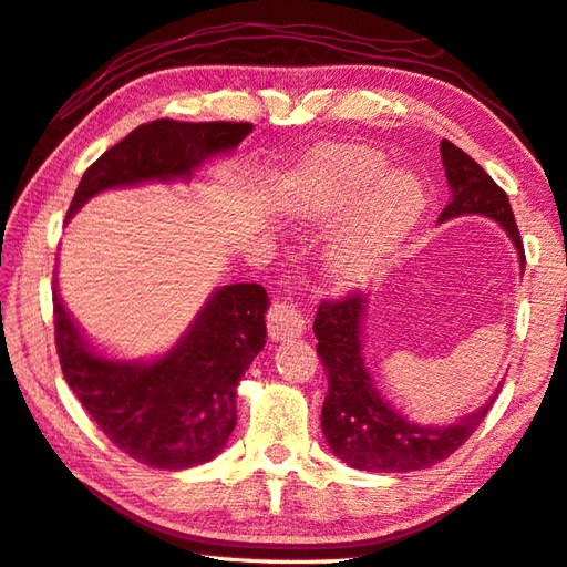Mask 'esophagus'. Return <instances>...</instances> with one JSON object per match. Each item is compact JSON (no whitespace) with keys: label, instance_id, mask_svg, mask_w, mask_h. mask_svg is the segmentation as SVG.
Listing matches in <instances>:
<instances>
[{"label":"esophagus","instance_id":"obj_1","mask_svg":"<svg viewBox=\"0 0 567 567\" xmlns=\"http://www.w3.org/2000/svg\"><path fill=\"white\" fill-rule=\"evenodd\" d=\"M307 329V319L300 312L297 302H275L267 312V332L275 342H290L295 337H302Z\"/></svg>","mask_w":567,"mask_h":567}]
</instances>
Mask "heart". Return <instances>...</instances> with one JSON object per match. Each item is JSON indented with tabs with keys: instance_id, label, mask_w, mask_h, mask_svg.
Wrapping results in <instances>:
<instances>
[{
	"instance_id": "obj_1",
	"label": "heart",
	"mask_w": 567,
	"mask_h": 567,
	"mask_svg": "<svg viewBox=\"0 0 567 567\" xmlns=\"http://www.w3.org/2000/svg\"><path fill=\"white\" fill-rule=\"evenodd\" d=\"M359 146H332L305 163L287 195L295 220L332 228L352 220L327 248V272L337 285L357 287L377 277L399 255L424 218L426 193L409 173Z\"/></svg>"
}]
</instances>
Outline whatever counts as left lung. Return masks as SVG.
<instances>
[{"instance_id": "8db88e82", "label": "left lung", "mask_w": 567, "mask_h": 567, "mask_svg": "<svg viewBox=\"0 0 567 567\" xmlns=\"http://www.w3.org/2000/svg\"><path fill=\"white\" fill-rule=\"evenodd\" d=\"M451 200L439 215V223L481 215L498 223L508 233L518 252L520 272L526 255L508 195L483 171L468 153L451 141H441ZM367 295H349L342 302H322L315 317L317 357L327 372L329 391L322 406V434L329 449L347 466L372 473H406L434 466L449 458L486 419L493 394L481 409L461 416L449 426H421L389 404L364 357Z\"/></svg>"}]
</instances>
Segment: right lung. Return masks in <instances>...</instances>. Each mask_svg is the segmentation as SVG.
Here are the masks:
<instances>
[{"instance_id": "obj_1", "label": "right lung", "mask_w": 567, "mask_h": 567, "mask_svg": "<svg viewBox=\"0 0 567 567\" xmlns=\"http://www.w3.org/2000/svg\"><path fill=\"white\" fill-rule=\"evenodd\" d=\"M252 123L151 121L109 148L81 178L66 223L113 188L190 181L203 163L233 153ZM262 285L215 287L168 352L116 359L91 344L54 280L56 352L81 406L123 454L163 471L193 468L220 454L238 421V384L265 347Z\"/></svg>"}]
</instances>
